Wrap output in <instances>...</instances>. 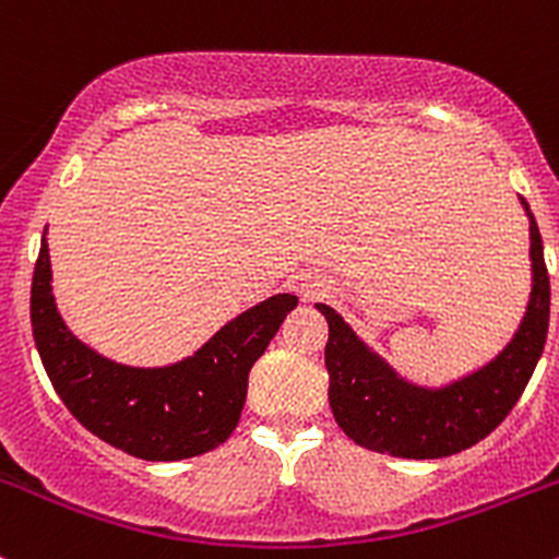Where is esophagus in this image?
<instances>
[{
	"label": "esophagus",
	"mask_w": 559,
	"mask_h": 559,
	"mask_svg": "<svg viewBox=\"0 0 559 559\" xmlns=\"http://www.w3.org/2000/svg\"><path fill=\"white\" fill-rule=\"evenodd\" d=\"M324 289V281L313 278V275H302V278L297 281V292H300L302 300H313V297H319Z\"/></svg>",
	"instance_id": "obj_1"
}]
</instances>
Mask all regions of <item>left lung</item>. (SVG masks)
Returning <instances> with one entry per match:
<instances>
[{
  "instance_id": "1",
  "label": "left lung",
  "mask_w": 559,
  "mask_h": 559,
  "mask_svg": "<svg viewBox=\"0 0 559 559\" xmlns=\"http://www.w3.org/2000/svg\"><path fill=\"white\" fill-rule=\"evenodd\" d=\"M530 222V300L514 337L487 365L443 386L403 379L376 354L343 316L324 302L330 337L324 365L330 373V408L341 430L370 452L403 460H438L476 447L522 397L549 330V273L538 224L520 197Z\"/></svg>"
}]
</instances>
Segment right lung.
<instances>
[{
    "label": "right lung",
    "mask_w": 559,
    "mask_h": 559,
    "mask_svg": "<svg viewBox=\"0 0 559 559\" xmlns=\"http://www.w3.org/2000/svg\"><path fill=\"white\" fill-rule=\"evenodd\" d=\"M45 233L32 278V332L45 373L70 414L140 460L173 462L222 447L240 421L251 365L295 311L297 297L273 295L238 313L180 362L132 368L94 352L64 324Z\"/></svg>",
    "instance_id": "add662e5"
}]
</instances>
